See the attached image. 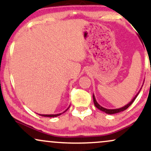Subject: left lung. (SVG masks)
Returning a JSON list of instances; mask_svg holds the SVG:
<instances>
[{"mask_svg": "<svg viewBox=\"0 0 151 151\" xmlns=\"http://www.w3.org/2000/svg\"><path fill=\"white\" fill-rule=\"evenodd\" d=\"M141 88H142V87H141ZM141 89L139 90V91H138V93H137V94L136 95V96H135L134 97H133V99L131 100V101H130L129 104H127L124 106L121 107V108H119V109H108L104 108L103 106H100V105L99 104L97 103V101H96V99H95V96H94V95L93 94V104H94L95 106H96V108L99 109V110L105 112L106 114H117V113H119V112H121V111H124V110H126V109H127L129 108V107L130 106H131V104H133V102L135 101V99H136V98L137 97V96H138V93H139L140 91H141Z\"/></svg>", "mask_w": 151, "mask_h": 151, "instance_id": "obj_1", "label": "left lung"}]
</instances>
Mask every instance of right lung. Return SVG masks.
<instances>
[{
    "mask_svg": "<svg viewBox=\"0 0 151 151\" xmlns=\"http://www.w3.org/2000/svg\"><path fill=\"white\" fill-rule=\"evenodd\" d=\"M69 108H70V106H69L68 108L66 109L65 111H63V112H62V113H60V114H39V115L42 116H45V117H57V116H58L61 115L62 114L65 113L66 111H67Z\"/></svg>",
    "mask_w": 151,
    "mask_h": 151,
    "instance_id": "1",
    "label": "right lung"
}]
</instances>
